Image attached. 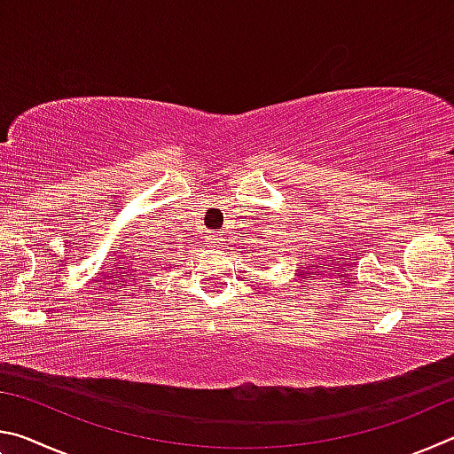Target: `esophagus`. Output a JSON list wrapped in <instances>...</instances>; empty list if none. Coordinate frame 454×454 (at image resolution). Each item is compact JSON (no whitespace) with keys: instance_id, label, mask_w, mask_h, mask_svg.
I'll return each instance as SVG.
<instances>
[{"instance_id":"1","label":"esophagus","mask_w":454,"mask_h":454,"mask_svg":"<svg viewBox=\"0 0 454 454\" xmlns=\"http://www.w3.org/2000/svg\"><path fill=\"white\" fill-rule=\"evenodd\" d=\"M206 242H208V246H212L214 250H220L222 246L226 244V234H222V232H214V234H210V236H208V240H206Z\"/></svg>"}]
</instances>
